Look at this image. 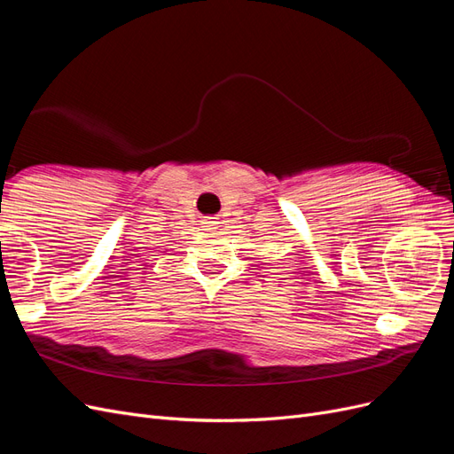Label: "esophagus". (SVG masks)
<instances>
[{
    "label": "esophagus",
    "instance_id": "1",
    "mask_svg": "<svg viewBox=\"0 0 454 454\" xmlns=\"http://www.w3.org/2000/svg\"><path fill=\"white\" fill-rule=\"evenodd\" d=\"M220 217H215V215H205L202 217V222H200V225L205 227V231H208V232H215V229H217V225H220Z\"/></svg>",
    "mask_w": 454,
    "mask_h": 454
}]
</instances>
